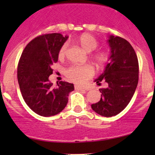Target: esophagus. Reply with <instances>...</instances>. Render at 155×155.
<instances>
[{"instance_id": "34e87169", "label": "esophagus", "mask_w": 155, "mask_h": 155, "mask_svg": "<svg viewBox=\"0 0 155 155\" xmlns=\"http://www.w3.org/2000/svg\"><path fill=\"white\" fill-rule=\"evenodd\" d=\"M74 88L76 90H83V89H85V87H83V86H81V85H75L74 86Z\"/></svg>"}]
</instances>
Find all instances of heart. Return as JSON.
Returning <instances> with one entry per match:
<instances>
[{
	"label": "heart",
	"instance_id": "obj_1",
	"mask_svg": "<svg viewBox=\"0 0 155 155\" xmlns=\"http://www.w3.org/2000/svg\"><path fill=\"white\" fill-rule=\"evenodd\" d=\"M78 42L81 47L87 52L94 51L98 46V42L93 35L90 34H83L79 38ZM68 44L67 42L64 43L60 48L58 51V57L62 59L65 57L67 51H68ZM94 59L95 62L98 65H102L107 62L109 57L107 53L104 52H99L94 55ZM94 74L93 68L89 65L84 66H72L68 68L66 71V75L68 78L71 81L77 83V84H82L84 81L91 78Z\"/></svg>",
	"mask_w": 155,
	"mask_h": 155
}]
</instances>
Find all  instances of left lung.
I'll list each match as a JSON object with an SVG mask.
<instances>
[{
    "mask_svg": "<svg viewBox=\"0 0 155 155\" xmlns=\"http://www.w3.org/2000/svg\"><path fill=\"white\" fill-rule=\"evenodd\" d=\"M111 50L109 63L103 73L94 81L108 84L100 88L99 102L91 105V109L105 117H111L124 110L134 95L138 84L139 64L137 54L130 43L121 37L110 35L108 39Z\"/></svg>",
    "mask_w": 155,
    "mask_h": 155,
    "instance_id": "1",
    "label": "left lung"
}]
</instances>
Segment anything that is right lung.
Returning <instances> with one entry per match:
<instances>
[{"label": "right lung", "instance_id": "right-lung-1", "mask_svg": "<svg viewBox=\"0 0 155 155\" xmlns=\"http://www.w3.org/2000/svg\"><path fill=\"white\" fill-rule=\"evenodd\" d=\"M68 36L50 33L35 37L23 50L18 65V81L25 103L42 116L58 114L66 107L74 84L61 81L56 87L49 81L52 65Z\"/></svg>", "mask_w": 155, "mask_h": 155}]
</instances>
